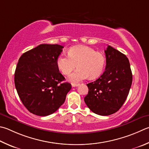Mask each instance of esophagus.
I'll use <instances>...</instances> for the list:
<instances>
[{
    "label": "esophagus",
    "mask_w": 149,
    "mask_h": 149,
    "mask_svg": "<svg viewBox=\"0 0 149 149\" xmlns=\"http://www.w3.org/2000/svg\"><path fill=\"white\" fill-rule=\"evenodd\" d=\"M79 84H77V83H72V86H73V87H75V86H79Z\"/></svg>",
    "instance_id": "1"
}]
</instances>
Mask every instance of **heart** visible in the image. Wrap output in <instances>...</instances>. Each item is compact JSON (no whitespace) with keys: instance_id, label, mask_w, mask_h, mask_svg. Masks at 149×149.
I'll use <instances>...</instances> for the list:
<instances>
[{"instance_id":"obj_1","label":"heart","mask_w":149,"mask_h":149,"mask_svg":"<svg viewBox=\"0 0 149 149\" xmlns=\"http://www.w3.org/2000/svg\"><path fill=\"white\" fill-rule=\"evenodd\" d=\"M77 66L74 72L68 77L69 81L78 83L86 79L96 78L104 71L105 58L104 55L90 47L77 45L70 49L68 56L62 53L56 59V65L64 75H68Z\"/></svg>"}]
</instances>
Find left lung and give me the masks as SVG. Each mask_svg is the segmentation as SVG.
Wrapping results in <instances>:
<instances>
[{
	"instance_id": "8db88e82",
	"label": "left lung",
	"mask_w": 149,
	"mask_h": 149,
	"mask_svg": "<svg viewBox=\"0 0 149 149\" xmlns=\"http://www.w3.org/2000/svg\"><path fill=\"white\" fill-rule=\"evenodd\" d=\"M106 66L95 81L88 83V93L84 100L97 115L106 116L119 110L129 94L132 74L125 55L108 45L105 50Z\"/></svg>"
}]
</instances>
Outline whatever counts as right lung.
<instances>
[{
    "instance_id": "obj_1",
    "label": "right lung",
    "mask_w": 149,
    "mask_h": 149,
    "mask_svg": "<svg viewBox=\"0 0 149 149\" xmlns=\"http://www.w3.org/2000/svg\"><path fill=\"white\" fill-rule=\"evenodd\" d=\"M64 47L40 44L24 53L16 66L14 83L21 102L30 112L38 116L55 113L66 100L71 84L59 72L56 59Z\"/></svg>"
}]
</instances>
